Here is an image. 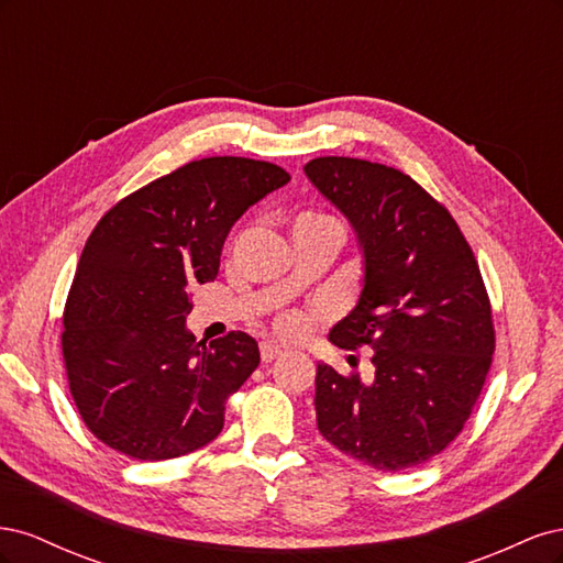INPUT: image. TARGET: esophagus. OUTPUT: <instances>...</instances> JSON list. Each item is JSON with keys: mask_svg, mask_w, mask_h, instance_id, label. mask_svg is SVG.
Returning <instances> with one entry per match:
<instances>
[{"mask_svg": "<svg viewBox=\"0 0 563 563\" xmlns=\"http://www.w3.org/2000/svg\"><path fill=\"white\" fill-rule=\"evenodd\" d=\"M282 354H284V350L279 345H272V343L261 345V360H263V364H272L275 360H279Z\"/></svg>", "mask_w": 563, "mask_h": 563, "instance_id": "1", "label": "esophagus"}]
</instances>
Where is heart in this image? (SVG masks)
Here are the masks:
<instances>
[{
  "label": "heart",
  "instance_id": "heart-1",
  "mask_svg": "<svg viewBox=\"0 0 563 563\" xmlns=\"http://www.w3.org/2000/svg\"><path fill=\"white\" fill-rule=\"evenodd\" d=\"M329 216H321V213H305V216H300L298 220H327ZM302 329H305V323H302V319L300 317H284L282 321H279V333L282 335H300L302 333Z\"/></svg>",
  "mask_w": 563,
  "mask_h": 563
}]
</instances>
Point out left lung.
<instances>
[{
    "instance_id": "obj_1",
    "label": "left lung",
    "mask_w": 563,
    "mask_h": 563,
    "mask_svg": "<svg viewBox=\"0 0 563 563\" xmlns=\"http://www.w3.org/2000/svg\"><path fill=\"white\" fill-rule=\"evenodd\" d=\"M305 176L340 209L364 251V288L331 329L371 347V383L317 364V428L383 472L422 465L463 432L486 383L496 331L479 265L444 203L399 168L317 157Z\"/></svg>"
}]
</instances>
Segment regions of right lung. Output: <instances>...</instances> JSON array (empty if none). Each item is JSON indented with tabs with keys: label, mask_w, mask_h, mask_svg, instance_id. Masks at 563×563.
I'll list each match as a JSON object with an SVG mask.
<instances>
[{
	"label": "right lung",
	"mask_w": 563,
	"mask_h": 563,
	"mask_svg": "<svg viewBox=\"0 0 563 563\" xmlns=\"http://www.w3.org/2000/svg\"><path fill=\"white\" fill-rule=\"evenodd\" d=\"M291 180L282 166L207 157L152 180L98 220L63 312V362L96 439L135 460H168L213 441L225 401L261 364L232 331L197 343L190 291L213 282L230 228Z\"/></svg>",
	"instance_id": "1"
}]
</instances>
